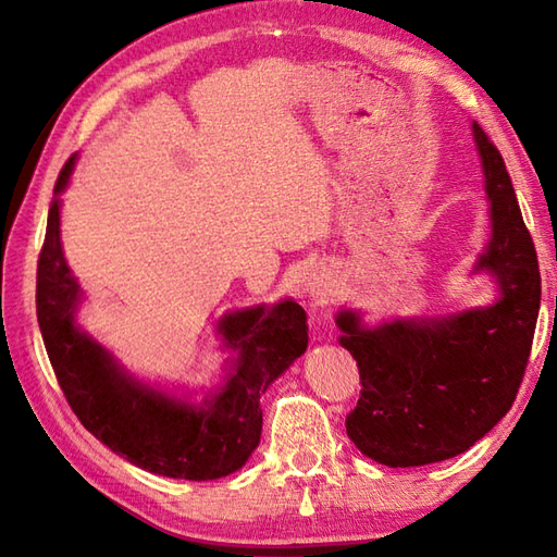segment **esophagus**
I'll return each instance as SVG.
<instances>
[{
    "mask_svg": "<svg viewBox=\"0 0 557 557\" xmlns=\"http://www.w3.org/2000/svg\"><path fill=\"white\" fill-rule=\"evenodd\" d=\"M330 294H333V282L325 275V272H313V275L306 280L304 285V304L309 311L321 309L323 304H327Z\"/></svg>",
    "mask_w": 557,
    "mask_h": 557,
    "instance_id": "obj_1",
    "label": "esophagus"
}]
</instances>
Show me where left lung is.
I'll return each instance as SVG.
<instances>
[{"mask_svg":"<svg viewBox=\"0 0 557 557\" xmlns=\"http://www.w3.org/2000/svg\"><path fill=\"white\" fill-rule=\"evenodd\" d=\"M471 134L491 206L488 244L471 272H488L498 299L381 325L354 309L335 315L361 375L347 435L385 467L433 465L481 441L510 411L529 361L541 306L536 248L503 156L476 122Z\"/></svg>","mask_w":557,"mask_h":557,"instance_id":"obj_1","label":"left lung"}]
</instances>
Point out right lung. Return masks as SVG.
<instances>
[{
	"mask_svg": "<svg viewBox=\"0 0 557 557\" xmlns=\"http://www.w3.org/2000/svg\"><path fill=\"white\" fill-rule=\"evenodd\" d=\"M76 156L59 172L38 260V323L59 387L78 421L112 453L150 474L212 481L239 471L260 443V395L309 347L306 313L294 299L224 313V383L203 399L138 381L76 321L83 289L62 251V196Z\"/></svg>",
	"mask_w": 557,
	"mask_h": 557,
	"instance_id": "right-lung-1",
	"label": "right lung"
}]
</instances>
